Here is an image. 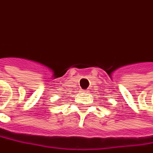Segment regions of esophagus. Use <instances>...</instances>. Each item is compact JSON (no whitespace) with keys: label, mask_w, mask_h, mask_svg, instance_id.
<instances>
[{"label":"esophagus","mask_w":153,"mask_h":153,"mask_svg":"<svg viewBox=\"0 0 153 153\" xmlns=\"http://www.w3.org/2000/svg\"><path fill=\"white\" fill-rule=\"evenodd\" d=\"M83 93H88V91H87V90H85V91H83Z\"/></svg>","instance_id":"1"}]
</instances>
